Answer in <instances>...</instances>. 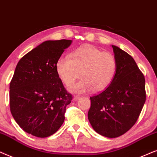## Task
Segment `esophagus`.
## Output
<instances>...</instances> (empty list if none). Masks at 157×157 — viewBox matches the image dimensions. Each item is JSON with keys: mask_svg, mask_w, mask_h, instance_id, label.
Instances as JSON below:
<instances>
[{"mask_svg": "<svg viewBox=\"0 0 157 157\" xmlns=\"http://www.w3.org/2000/svg\"><path fill=\"white\" fill-rule=\"evenodd\" d=\"M80 96H77V95H75L74 96V100H75V101L78 100L79 99H80Z\"/></svg>", "mask_w": 157, "mask_h": 157, "instance_id": "1", "label": "esophagus"}]
</instances>
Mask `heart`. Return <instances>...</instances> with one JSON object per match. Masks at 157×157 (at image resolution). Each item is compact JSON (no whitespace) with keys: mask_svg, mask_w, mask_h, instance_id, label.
Masks as SVG:
<instances>
[{"mask_svg":"<svg viewBox=\"0 0 157 157\" xmlns=\"http://www.w3.org/2000/svg\"><path fill=\"white\" fill-rule=\"evenodd\" d=\"M56 70L64 84L71 86L80 76L83 77L72 87L77 93L102 90L113 80L117 70L116 58L109 52L92 45L75 50L70 57L59 58Z\"/></svg>","mask_w":157,"mask_h":157,"instance_id":"1","label":"heart"}]
</instances>
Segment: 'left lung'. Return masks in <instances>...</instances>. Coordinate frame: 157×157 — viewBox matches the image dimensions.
Returning <instances> with one entry per match:
<instances>
[{"instance_id":"8db88e82","label":"left lung","mask_w":157,"mask_h":157,"mask_svg":"<svg viewBox=\"0 0 157 157\" xmlns=\"http://www.w3.org/2000/svg\"><path fill=\"white\" fill-rule=\"evenodd\" d=\"M117 70L109 86L90 97L87 117L98 133L116 138L136 122L146 101L145 78L131 55L112 45Z\"/></svg>"}]
</instances>
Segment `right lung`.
Instances as JSON below:
<instances>
[{
  "instance_id": "obj_1",
  "label": "right lung",
  "mask_w": 157,
  "mask_h": 157,
  "mask_svg": "<svg viewBox=\"0 0 157 157\" xmlns=\"http://www.w3.org/2000/svg\"><path fill=\"white\" fill-rule=\"evenodd\" d=\"M72 40L46 41L18 62L10 83V108L18 126L34 136L45 138L58 131L64 121L68 93L56 64Z\"/></svg>"
}]
</instances>
